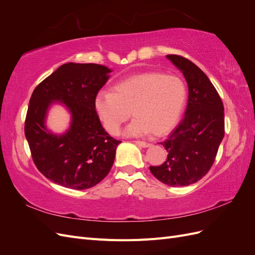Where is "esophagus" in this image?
Segmentation results:
<instances>
[{"mask_svg": "<svg viewBox=\"0 0 255 255\" xmlns=\"http://www.w3.org/2000/svg\"><path fill=\"white\" fill-rule=\"evenodd\" d=\"M133 142H134V143H136L137 145L142 146V148H148V146H150V143H149V142L141 141V140H134Z\"/></svg>", "mask_w": 255, "mask_h": 255, "instance_id": "1", "label": "esophagus"}]
</instances>
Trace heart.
Masks as SVG:
<instances>
[{
	"mask_svg": "<svg viewBox=\"0 0 255 255\" xmlns=\"http://www.w3.org/2000/svg\"><path fill=\"white\" fill-rule=\"evenodd\" d=\"M186 86L181 78L159 71H145L116 83L113 92L100 91L95 109L106 132L116 136L132 116L136 119L127 135H164L179 121L186 102Z\"/></svg>",
	"mask_w": 255,
	"mask_h": 255,
	"instance_id": "obj_1",
	"label": "heart"
}]
</instances>
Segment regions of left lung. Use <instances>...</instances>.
I'll return each mask as SVG.
<instances>
[{
    "label": "left lung",
    "instance_id": "1",
    "mask_svg": "<svg viewBox=\"0 0 255 255\" xmlns=\"http://www.w3.org/2000/svg\"><path fill=\"white\" fill-rule=\"evenodd\" d=\"M188 84V104L180 125L161 142L167 159L150 171L171 187L188 186L210 171L225 136V109L219 94L206 74L192 61L167 55Z\"/></svg>",
    "mask_w": 255,
    "mask_h": 255
}]
</instances>
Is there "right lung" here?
<instances>
[{
  "label": "right lung",
  "mask_w": 255,
  "mask_h": 255,
  "mask_svg": "<svg viewBox=\"0 0 255 255\" xmlns=\"http://www.w3.org/2000/svg\"><path fill=\"white\" fill-rule=\"evenodd\" d=\"M111 69L97 64L60 66L34 89L24 133L34 164L47 179L72 189H88L109 174L121 142L105 132L95 109V98L109 80ZM53 101L64 103L73 115L64 135L44 127Z\"/></svg>",
  "instance_id": "right-lung-1"
}]
</instances>
